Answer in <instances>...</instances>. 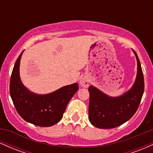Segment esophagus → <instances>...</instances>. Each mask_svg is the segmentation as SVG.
<instances>
[{
	"instance_id": "esophagus-1",
	"label": "esophagus",
	"mask_w": 153,
	"mask_h": 153,
	"mask_svg": "<svg viewBox=\"0 0 153 153\" xmlns=\"http://www.w3.org/2000/svg\"><path fill=\"white\" fill-rule=\"evenodd\" d=\"M80 85L83 88H87L89 85V80L86 77H83L80 79Z\"/></svg>"
}]
</instances>
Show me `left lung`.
I'll return each mask as SVG.
<instances>
[{
	"instance_id": "1",
	"label": "left lung",
	"mask_w": 153,
	"mask_h": 153,
	"mask_svg": "<svg viewBox=\"0 0 153 153\" xmlns=\"http://www.w3.org/2000/svg\"><path fill=\"white\" fill-rule=\"evenodd\" d=\"M137 74L134 85L129 91L119 97H110L91 85L88 88L90 101L89 120L94 127L100 129H112L127 122L134 114L141 101L145 89V82L138 56Z\"/></svg>"
}]
</instances>
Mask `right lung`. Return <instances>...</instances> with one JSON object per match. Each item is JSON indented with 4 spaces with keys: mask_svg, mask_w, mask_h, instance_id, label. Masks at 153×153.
Listing matches in <instances>:
<instances>
[{
    "mask_svg": "<svg viewBox=\"0 0 153 153\" xmlns=\"http://www.w3.org/2000/svg\"><path fill=\"white\" fill-rule=\"evenodd\" d=\"M22 53L17 58L10 80V95L17 112L26 122L39 127H51L62 118L67 105L79 88L77 82L47 95L33 94L19 77Z\"/></svg>",
    "mask_w": 153,
    "mask_h": 153,
    "instance_id": "1",
    "label": "right lung"
}]
</instances>
